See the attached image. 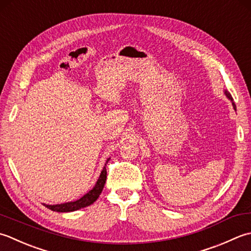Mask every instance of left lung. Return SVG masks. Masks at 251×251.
Wrapping results in <instances>:
<instances>
[{"instance_id": "1", "label": "left lung", "mask_w": 251, "mask_h": 251, "mask_svg": "<svg viewBox=\"0 0 251 251\" xmlns=\"http://www.w3.org/2000/svg\"><path fill=\"white\" fill-rule=\"evenodd\" d=\"M224 94H226V96L227 97V99L229 100H231V103H232V105H233V108L235 109V110H236V105H235V103H234V100H233V97L231 96V94H229L228 93V92L226 90V91H224Z\"/></svg>"}]
</instances>
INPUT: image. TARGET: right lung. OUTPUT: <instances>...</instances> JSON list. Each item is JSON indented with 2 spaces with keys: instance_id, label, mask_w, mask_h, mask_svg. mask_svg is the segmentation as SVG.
Wrapping results in <instances>:
<instances>
[{
  "instance_id": "add662e5",
  "label": "right lung",
  "mask_w": 251,
  "mask_h": 251,
  "mask_svg": "<svg viewBox=\"0 0 251 251\" xmlns=\"http://www.w3.org/2000/svg\"><path fill=\"white\" fill-rule=\"evenodd\" d=\"M110 158L106 160V163L109 161ZM106 163L101 170L100 175L99 176V180L96 181L95 185L93 186L92 190H90L88 193L84 194V195L76 199L75 201H68V202H64V203H58V204H47L43 203L45 207L50 209L52 211L56 212H71V211H75L79 210V209H82L90 206V204L96 201V199L100 197L101 191H103L104 185L106 183V177H107V171H106Z\"/></svg>"
}]
</instances>
